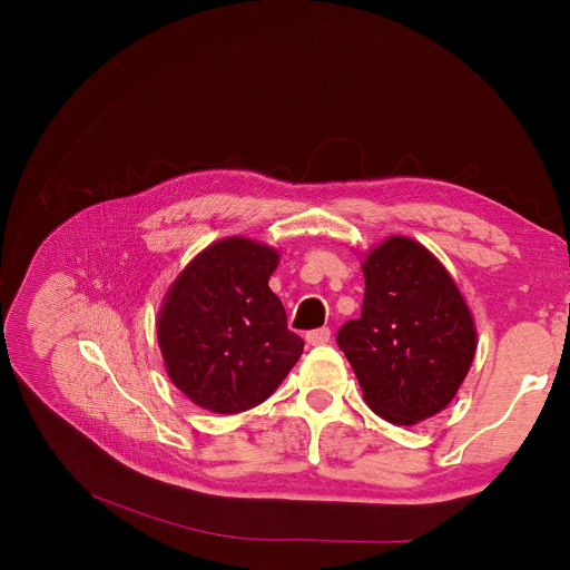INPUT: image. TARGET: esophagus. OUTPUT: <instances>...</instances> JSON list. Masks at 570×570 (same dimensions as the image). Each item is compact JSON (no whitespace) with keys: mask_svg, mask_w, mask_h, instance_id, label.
Listing matches in <instances>:
<instances>
[{"mask_svg":"<svg viewBox=\"0 0 570 570\" xmlns=\"http://www.w3.org/2000/svg\"><path fill=\"white\" fill-rule=\"evenodd\" d=\"M305 340H307L309 346H323V344L331 342V331H327V327H318V331H309L305 335Z\"/></svg>","mask_w":570,"mask_h":570,"instance_id":"1","label":"esophagus"}]
</instances>
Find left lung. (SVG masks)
I'll use <instances>...</instances> for the list:
<instances>
[{"label":"left lung","instance_id":"left-lung-1","mask_svg":"<svg viewBox=\"0 0 570 570\" xmlns=\"http://www.w3.org/2000/svg\"><path fill=\"white\" fill-rule=\"evenodd\" d=\"M361 318L337 344L367 406L393 425L443 411L464 383L475 346L473 314L443 263L406 235H391L363 258Z\"/></svg>","mask_w":570,"mask_h":570}]
</instances>
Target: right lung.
I'll return each instance as SVG.
<instances>
[{
  "instance_id": "add662e5",
  "label": "right lung",
  "mask_w": 570,
  "mask_h": 570,
  "mask_svg": "<svg viewBox=\"0 0 570 570\" xmlns=\"http://www.w3.org/2000/svg\"><path fill=\"white\" fill-rule=\"evenodd\" d=\"M279 252L233 235L205 247L168 286L157 340L168 379L194 404L239 413L273 395L303 355L267 282Z\"/></svg>"
}]
</instances>
